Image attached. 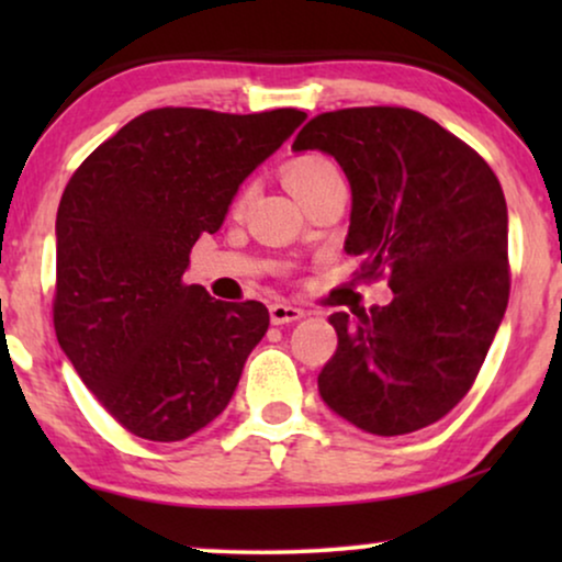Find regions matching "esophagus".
I'll return each mask as SVG.
<instances>
[{
  "label": "esophagus",
  "mask_w": 562,
  "mask_h": 562,
  "mask_svg": "<svg viewBox=\"0 0 562 562\" xmlns=\"http://www.w3.org/2000/svg\"><path fill=\"white\" fill-rule=\"evenodd\" d=\"M271 322L273 325H289V322H296L304 317V310H299L294 304H271Z\"/></svg>",
  "instance_id": "esophagus-1"
}]
</instances>
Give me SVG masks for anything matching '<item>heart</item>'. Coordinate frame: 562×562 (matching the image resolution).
Listing matches in <instances>:
<instances>
[{"label":"heart","mask_w":562,"mask_h":562,"mask_svg":"<svg viewBox=\"0 0 562 562\" xmlns=\"http://www.w3.org/2000/svg\"><path fill=\"white\" fill-rule=\"evenodd\" d=\"M333 176H340V171H337V166L329 158L302 156V158H294L286 166V187L291 189V194L296 196V194H302L304 189L314 187V183L333 179ZM243 199H245V194H243Z\"/></svg>","instance_id":"b5f03b06"}]
</instances>
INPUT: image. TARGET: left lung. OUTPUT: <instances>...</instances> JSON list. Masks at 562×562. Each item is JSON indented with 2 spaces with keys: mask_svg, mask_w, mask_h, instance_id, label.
I'll use <instances>...</instances> for the list:
<instances>
[{
  "mask_svg": "<svg viewBox=\"0 0 562 562\" xmlns=\"http://www.w3.org/2000/svg\"><path fill=\"white\" fill-rule=\"evenodd\" d=\"M291 150L333 156L350 183L345 252L394 299L329 325L319 396L337 417L394 437L442 419L473 386L509 302L502 183L479 153L402 106L325 112Z\"/></svg>",
  "mask_w": 562,
  "mask_h": 562,
  "instance_id": "obj_1",
  "label": "left lung"
}]
</instances>
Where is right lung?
Masks as SVG:
<instances>
[{
    "mask_svg": "<svg viewBox=\"0 0 562 562\" xmlns=\"http://www.w3.org/2000/svg\"><path fill=\"white\" fill-rule=\"evenodd\" d=\"M304 120L299 110H150L68 181L53 322L83 386L127 432L187 440L227 409L268 310L187 286L189 252Z\"/></svg>",
    "mask_w": 562,
    "mask_h": 562,
    "instance_id": "obj_1",
    "label": "right lung"
}]
</instances>
